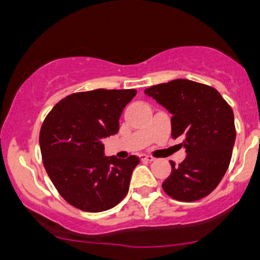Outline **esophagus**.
<instances>
[{
    "instance_id": "esophagus-1",
    "label": "esophagus",
    "mask_w": 260,
    "mask_h": 260,
    "mask_svg": "<svg viewBox=\"0 0 260 260\" xmlns=\"http://www.w3.org/2000/svg\"><path fill=\"white\" fill-rule=\"evenodd\" d=\"M140 159L142 160V161H152V160H154V157L152 156H150V155H146V154H141L140 155Z\"/></svg>"
}]
</instances>
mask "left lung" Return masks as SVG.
Returning a JSON list of instances; mask_svg holds the SVG:
<instances>
[{"mask_svg":"<svg viewBox=\"0 0 260 260\" xmlns=\"http://www.w3.org/2000/svg\"><path fill=\"white\" fill-rule=\"evenodd\" d=\"M147 96L172 114V137L183 138L186 157L163 190L178 201L200 200L218 186L229 169L236 129L231 106L213 87L188 79H174L145 89Z\"/></svg>","mask_w":260,"mask_h":260,"instance_id":"left-lung-1","label":"left lung"}]
</instances>
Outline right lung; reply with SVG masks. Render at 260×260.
Returning <instances> with one entry per match:
<instances>
[{
  "instance_id": "add662e5",
  "label": "right lung",
  "mask_w": 260,
  "mask_h": 260,
  "mask_svg": "<svg viewBox=\"0 0 260 260\" xmlns=\"http://www.w3.org/2000/svg\"><path fill=\"white\" fill-rule=\"evenodd\" d=\"M136 89H94L62 99L40 132L43 166L60 195L84 212L118 205L129 190L140 159L105 156L103 140L116 135L123 109Z\"/></svg>"
}]
</instances>
